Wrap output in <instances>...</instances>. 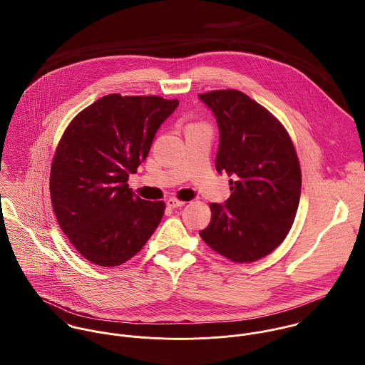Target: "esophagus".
I'll return each mask as SVG.
<instances>
[{
    "mask_svg": "<svg viewBox=\"0 0 365 365\" xmlns=\"http://www.w3.org/2000/svg\"><path fill=\"white\" fill-rule=\"evenodd\" d=\"M165 204H167L168 208H180V207L185 205V201H180V200H175V198H170Z\"/></svg>",
    "mask_w": 365,
    "mask_h": 365,
    "instance_id": "obj_1",
    "label": "esophagus"
}]
</instances>
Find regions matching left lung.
I'll use <instances>...</instances> for the list:
<instances>
[{
	"label": "left lung",
	"mask_w": 365,
	"mask_h": 365,
	"mask_svg": "<svg viewBox=\"0 0 365 365\" xmlns=\"http://www.w3.org/2000/svg\"><path fill=\"white\" fill-rule=\"evenodd\" d=\"M198 97L219 128L216 171L233 178L229 200L209 205L210 223L200 236L229 260H260L284 242L299 205L302 178L294 143L279 120L242 91Z\"/></svg>",
	"instance_id": "left-lung-1"
}]
</instances>
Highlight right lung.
Listing matches in <instances>:
<instances>
[{"mask_svg": "<svg viewBox=\"0 0 365 365\" xmlns=\"http://www.w3.org/2000/svg\"><path fill=\"white\" fill-rule=\"evenodd\" d=\"M177 100L109 94L83 109L64 130L51 168L53 210L76 250L96 265L132 259L156 230L164 202L128 185L146 160Z\"/></svg>", "mask_w": 365, "mask_h": 365, "instance_id": "add662e5", "label": "right lung"}]
</instances>
